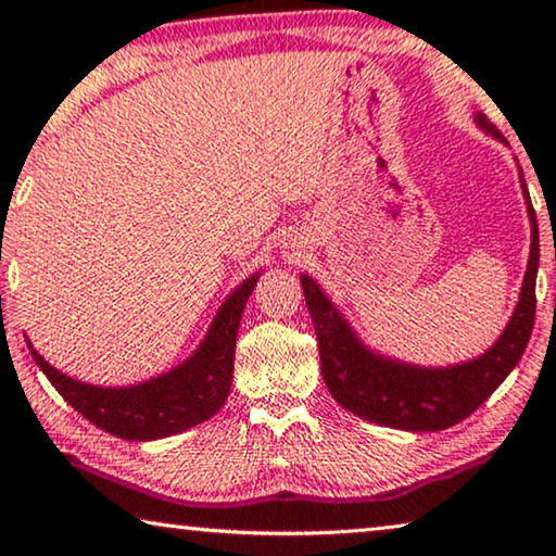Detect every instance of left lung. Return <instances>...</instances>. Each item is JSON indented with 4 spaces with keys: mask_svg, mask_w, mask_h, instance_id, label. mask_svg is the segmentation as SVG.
Returning a JSON list of instances; mask_svg holds the SVG:
<instances>
[{
    "mask_svg": "<svg viewBox=\"0 0 556 556\" xmlns=\"http://www.w3.org/2000/svg\"><path fill=\"white\" fill-rule=\"evenodd\" d=\"M478 127L505 142L485 115H476ZM520 184L532 223L530 262H527L520 301L501 338L473 361L448 368H419L390 361L365 348L341 312L328 301L308 275H301L308 314L321 355V372L328 392L343 409L375 425L404 431H441L470 417L491 397L520 361L534 326V281L540 267V232L530 193L520 168Z\"/></svg>",
    "mask_w": 556,
    "mask_h": 556,
    "instance_id": "8db88e82",
    "label": "left lung"
}]
</instances>
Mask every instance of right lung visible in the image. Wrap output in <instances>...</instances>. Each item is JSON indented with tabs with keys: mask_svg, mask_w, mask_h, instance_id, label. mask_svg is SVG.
<instances>
[{
	"mask_svg": "<svg viewBox=\"0 0 556 556\" xmlns=\"http://www.w3.org/2000/svg\"><path fill=\"white\" fill-rule=\"evenodd\" d=\"M260 275H252L223 301L213 324L188 361L154 380L131 388H98L73 380L31 355L61 397L102 431L127 441H152L191 429L211 419L230 394L235 338H238L244 304Z\"/></svg>",
	"mask_w": 556,
	"mask_h": 556,
	"instance_id": "right-lung-1",
	"label": "right lung"
}]
</instances>
